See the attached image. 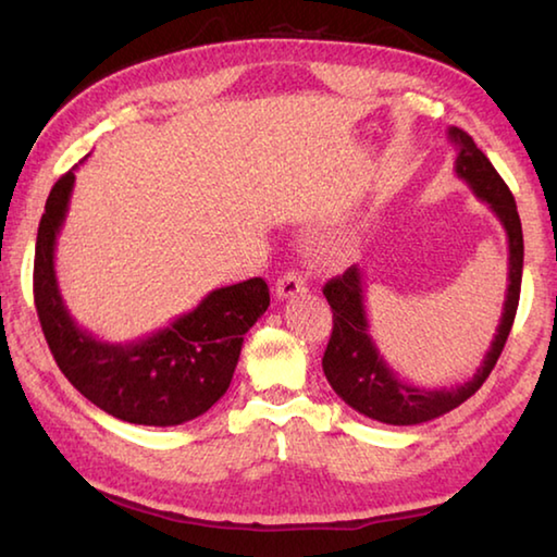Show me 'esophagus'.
<instances>
[{"label": "esophagus", "mask_w": 557, "mask_h": 557, "mask_svg": "<svg viewBox=\"0 0 557 557\" xmlns=\"http://www.w3.org/2000/svg\"><path fill=\"white\" fill-rule=\"evenodd\" d=\"M301 292H307V277L297 270L285 272V275H282L275 285L277 299H289L295 295H301Z\"/></svg>", "instance_id": "esophagus-1"}]
</instances>
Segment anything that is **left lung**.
I'll list each match as a JSON object with an SVG mask.
<instances>
[{
  "instance_id": "obj_1",
  "label": "left lung",
  "mask_w": 557,
  "mask_h": 557,
  "mask_svg": "<svg viewBox=\"0 0 557 557\" xmlns=\"http://www.w3.org/2000/svg\"><path fill=\"white\" fill-rule=\"evenodd\" d=\"M449 139L457 147L455 172L465 178L476 199L488 203V209L502 221L508 238V287L504 299V312L498 319L494 342L488 346L484 361L467 383L455 388H418L398 379L385 358L375 348L369 317L363 307V275L361 268L351 265L342 277L329 280L324 297L334 312V329L322 358V369L338 398L351 405L366 418L385 422V425H420L435 420L440 414L459 408L471 398L494 371L498 356L511 332L518 297H521L523 275V231L518 219L513 194L508 191L504 178L488 162L486 154L474 145L465 129L449 127Z\"/></svg>"
}]
</instances>
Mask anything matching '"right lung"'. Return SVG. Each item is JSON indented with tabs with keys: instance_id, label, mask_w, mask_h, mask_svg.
<instances>
[{
	"instance_id": "right-lung-1",
	"label": "right lung",
	"mask_w": 557,
	"mask_h": 557,
	"mask_svg": "<svg viewBox=\"0 0 557 557\" xmlns=\"http://www.w3.org/2000/svg\"><path fill=\"white\" fill-rule=\"evenodd\" d=\"M73 172L75 166L46 199L34 256V305L55 363L75 391L117 420L169 428L199 418L228 391L243 336L270 307L265 280L213 289L191 312L132 344L100 342L73 322L55 282L53 250Z\"/></svg>"
}]
</instances>
